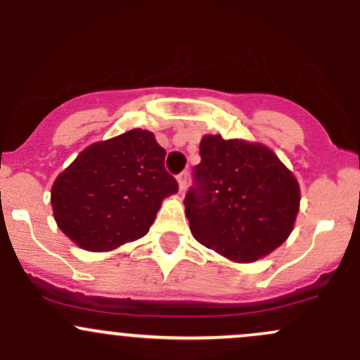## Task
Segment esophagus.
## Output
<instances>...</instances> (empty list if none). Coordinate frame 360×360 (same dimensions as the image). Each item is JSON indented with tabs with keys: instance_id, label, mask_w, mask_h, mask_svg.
Listing matches in <instances>:
<instances>
[{
	"instance_id": "34e87169",
	"label": "esophagus",
	"mask_w": 360,
	"mask_h": 360,
	"mask_svg": "<svg viewBox=\"0 0 360 360\" xmlns=\"http://www.w3.org/2000/svg\"><path fill=\"white\" fill-rule=\"evenodd\" d=\"M177 183H179L181 191L186 190L188 183H190V172H188V170H183V172H181L179 176H177Z\"/></svg>"
}]
</instances>
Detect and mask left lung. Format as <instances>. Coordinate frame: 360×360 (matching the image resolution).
Instances as JSON below:
<instances>
[{"label": "left lung", "instance_id": "8db88e82", "mask_svg": "<svg viewBox=\"0 0 360 360\" xmlns=\"http://www.w3.org/2000/svg\"><path fill=\"white\" fill-rule=\"evenodd\" d=\"M184 207L193 237L228 259L266 256L292 231L300 210L294 176L263 144L205 136Z\"/></svg>", "mask_w": 360, "mask_h": 360}]
</instances>
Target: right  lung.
I'll return each instance as SVG.
<instances>
[{
  "mask_svg": "<svg viewBox=\"0 0 360 360\" xmlns=\"http://www.w3.org/2000/svg\"><path fill=\"white\" fill-rule=\"evenodd\" d=\"M165 150L134 129L83 150L52 186L60 230L86 250H111L144 237L162 200L179 184L165 170Z\"/></svg>",
  "mask_w": 360,
  "mask_h": 360,
  "instance_id": "add662e5",
  "label": "right lung"
}]
</instances>
